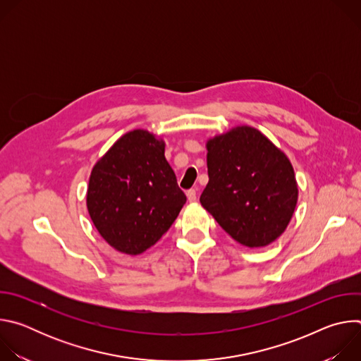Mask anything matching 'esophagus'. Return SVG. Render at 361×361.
Masks as SVG:
<instances>
[{
    "label": "esophagus",
    "mask_w": 361,
    "mask_h": 361,
    "mask_svg": "<svg viewBox=\"0 0 361 361\" xmlns=\"http://www.w3.org/2000/svg\"><path fill=\"white\" fill-rule=\"evenodd\" d=\"M187 198L190 202H195L197 201V190L195 188H191L187 191Z\"/></svg>",
    "instance_id": "1"
}]
</instances>
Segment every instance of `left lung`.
I'll use <instances>...</instances> for the list:
<instances>
[{
  "instance_id": "obj_1",
  "label": "left lung",
  "mask_w": 361,
  "mask_h": 361,
  "mask_svg": "<svg viewBox=\"0 0 361 361\" xmlns=\"http://www.w3.org/2000/svg\"><path fill=\"white\" fill-rule=\"evenodd\" d=\"M200 202L237 243L259 248L287 228L298 198L293 166L263 133L238 126L210 138Z\"/></svg>"
}]
</instances>
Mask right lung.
<instances>
[{
	"mask_svg": "<svg viewBox=\"0 0 361 361\" xmlns=\"http://www.w3.org/2000/svg\"><path fill=\"white\" fill-rule=\"evenodd\" d=\"M164 149L161 137L133 130L91 170L88 214L101 237L120 252L137 255L156 244L187 201Z\"/></svg>",
	"mask_w": 361,
	"mask_h": 361,
	"instance_id": "right-lung-1",
	"label": "right lung"
}]
</instances>
